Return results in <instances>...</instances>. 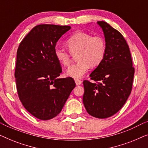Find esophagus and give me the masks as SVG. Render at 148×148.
I'll return each instance as SVG.
<instances>
[{"label": "esophagus", "mask_w": 148, "mask_h": 148, "mask_svg": "<svg viewBox=\"0 0 148 148\" xmlns=\"http://www.w3.org/2000/svg\"><path fill=\"white\" fill-rule=\"evenodd\" d=\"M75 84L77 86H79V85L82 84V81L78 79H75Z\"/></svg>", "instance_id": "34e87169"}]
</instances>
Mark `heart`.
I'll use <instances>...</instances> for the list:
<instances>
[{"instance_id":"b5f03b06","label":"heart","mask_w":148,"mask_h":148,"mask_svg":"<svg viewBox=\"0 0 148 148\" xmlns=\"http://www.w3.org/2000/svg\"><path fill=\"white\" fill-rule=\"evenodd\" d=\"M72 54H76L77 62L66 71V75L73 78H81L88 72L90 66H97L101 63L106 53V42L100 36H92L86 32H77L68 38L66 42ZM56 60L64 66L71 63V54L60 46L54 49Z\"/></svg>"}]
</instances>
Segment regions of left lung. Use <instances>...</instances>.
I'll list each match as a JSON object with an SVG mask.
<instances>
[{"label": "left lung", "instance_id": "obj_1", "mask_svg": "<svg viewBox=\"0 0 148 148\" xmlns=\"http://www.w3.org/2000/svg\"><path fill=\"white\" fill-rule=\"evenodd\" d=\"M97 23L104 32L106 53L90 75L96 82H83V102L89 114L105 119L116 114L126 102L132 90L135 69L122 34L106 22Z\"/></svg>", "mask_w": 148, "mask_h": 148}]
</instances>
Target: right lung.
I'll return each instance as SVG.
<instances>
[{
    "mask_svg": "<svg viewBox=\"0 0 148 148\" xmlns=\"http://www.w3.org/2000/svg\"><path fill=\"white\" fill-rule=\"evenodd\" d=\"M70 26L36 25L20 43L15 77L19 100L38 119L47 121L60 112L75 87L71 77L58 78L62 72L54 49Z\"/></svg>",
    "mask_w": 148,
    "mask_h": 148,
    "instance_id": "obj_1",
    "label": "right lung"
}]
</instances>
